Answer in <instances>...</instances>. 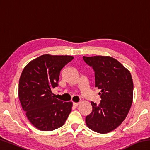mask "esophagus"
I'll use <instances>...</instances> for the list:
<instances>
[{
  "label": "esophagus",
  "mask_w": 150,
  "mask_h": 150,
  "mask_svg": "<svg viewBox=\"0 0 150 150\" xmlns=\"http://www.w3.org/2000/svg\"><path fill=\"white\" fill-rule=\"evenodd\" d=\"M79 104H80L79 103H73V106H75V107H76V106H78Z\"/></svg>",
  "instance_id": "1"
}]
</instances>
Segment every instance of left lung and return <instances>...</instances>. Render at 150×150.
<instances>
[{"instance_id": "8db88e82", "label": "left lung", "mask_w": 150, "mask_h": 150, "mask_svg": "<svg viewBox=\"0 0 150 150\" xmlns=\"http://www.w3.org/2000/svg\"><path fill=\"white\" fill-rule=\"evenodd\" d=\"M95 72V87L100 89L99 105L91 102L93 110L85 122L91 130L100 134L112 131L126 118L132 104L134 85L129 71L109 56H83Z\"/></svg>"}]
</instances>
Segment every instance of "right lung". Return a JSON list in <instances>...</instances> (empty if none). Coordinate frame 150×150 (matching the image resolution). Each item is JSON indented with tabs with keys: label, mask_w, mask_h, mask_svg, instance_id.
Masks as SVG:
<instances>
[{
	"label": "right lung",
	"mask_w": 150,
	"mask_h": 150,
	"mask_svg": "<svg viewBox=\"0 0 150 150\" xmlns=\"http://www.w3.org/2000/svg\"><path fill=\"white\" fill-rule=\"evenodd\" d=\"M69 55H42L24 67L19 80L18 96L28 119L40 130H54L65 124L73 103L54 98L60 71L73 59Z\"/></svg>",
	"instance_id": "right-lung-1"
}]
</instances>
